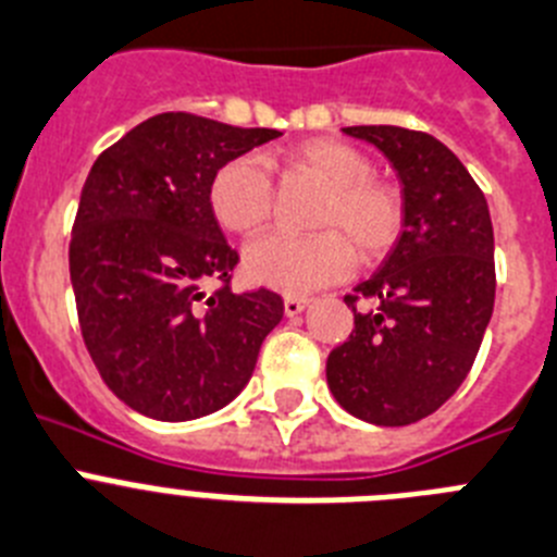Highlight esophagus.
<instances>
[{
	"instance_id": "esophagus-1",
	"label": "esophagus",
	"mask_w": 557,
	"mask_h": 557,
	"mask_svg": "<svg viewBox=\"0 0 557 557\" xmlns=\"http://www.w3.org/2000/svg\"><path fill=\"white\" fill-rule=\"evenodd\" d=\"M308 305H310L308 297H285L283 299L285 315H299L305 308H308Z\"/></svg>"
}]
</instances>
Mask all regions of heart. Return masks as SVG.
Here are the masks:
<instances>
[{"instance_id":"heart-1","label":"heart","mask_w":557,"mask_h":557,"mask_svg":"<svg viewBox=\"0 0 557 557\" xmlns=\"http://www.w3.org/2000/svg\"><path fill=\"white\" fill-rule=\"evenodd\" d=\"M272 163L285 177L313 180L324 188L315 208V235H269L244 252V274L255 285L310 294L347 277L355 263H377L397 247L405 230V197L397 185L374 177L366 152L335 138H310L277 149ZM208 202L216 222L238 235L267 227L274 210L272 172L255 154H238L213 172Z\"/></svg>"}]
</instances>
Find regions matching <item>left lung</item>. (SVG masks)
I'll use <instances>...</instances> for the list:
<instances>
[{
    "label": "left lung",
    "instance_id": "1",
    "mask_svg": "<svg viewBox=\"0 0 557 557\" xmlns=\"http://www.w3.org/2000/svg\"><path fill=\"white\" fill-rule=\"evenodd\" d=\"M344 133L397 169L405 230L383 269L344 297L355 327L330 352L327 385L363 422L403 428L447 403L478 358L497 288L494 230L480 185L433 135L391 124Z\"/></svg>",
    "mask_w": 557,
    "mask_h": 557
}]
</instances>
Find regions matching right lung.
Here are the masks:
<instances>
[{"mask_svg":"<svg viewBox=\"0 0 557 557\" xmlns=\"http://www.w3.org/2000/svg\"><path fill=\"white\" fill-rule=\"evenodd\" d=\"M277 135L158 113L88 172L69 244L79 333L104 385L149 419L224 408L283 319L274 290L233 294L238 252L208 202L222 163Z\"/></svg>","mask_w":557,"mask_h":557,"instance_id":"right-lung-1","label":"right lung"}]
</instances>
